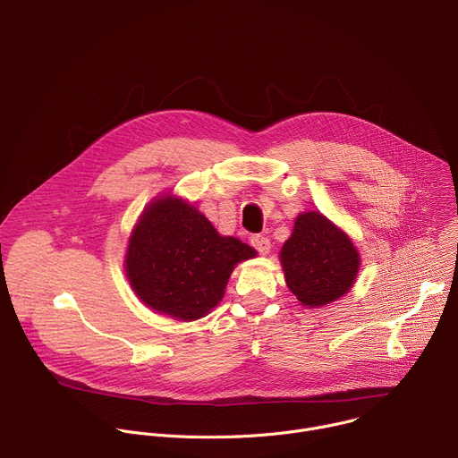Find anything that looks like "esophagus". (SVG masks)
<instances>
[{"label":"esophagus","instance_id":"obj_1","mask_svg":"<svg viewBox=\"0 0 458 458\" xmlns=\"http://www.w3.org/2000/svg\"><path fill=\"white\" fill-rule=\"evenodd\" d=\"M250 244L260 253V255H267L270 251V239L265 237V235H251L250 239Z\"/></svg>","mask_w":458,"mask_h":458}]
</instances>
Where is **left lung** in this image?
Instances as JSON below:
<instances>
[{
    "label": "left lung",
    "instance_id": "obj_1",
    "mask_svg": "<svg viewBox=\"0 0 458 458\" xmlns=\"http://www.w3.org/2000/svg\"><path fill=\"white\" fill-rule=\"evenodd\" d=\"M279 257L290 292L308 308L348 293L360 265L352 239L318 212L299 214Z\"/></svg>",
    "mask_w": 458,
    "mask_h": 458
}]
</instances>
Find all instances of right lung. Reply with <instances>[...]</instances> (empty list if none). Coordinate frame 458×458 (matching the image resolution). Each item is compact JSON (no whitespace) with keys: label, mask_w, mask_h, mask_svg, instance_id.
Instances as JSON below:
<instances>
[{"label":"right lung","mask_w":458,"mask_h":458,"mask_svg":"<svg viewBox=\"0 0 458 458\" xmlns=\"http://www.w3.org/2000/svg\"><path fill=\"white\" fill-rule=\"evenodd\" d=\"M257 251L223 237L193 205L163 195L141 214L128 239L124 272L140 301L177 320L210 313L237 263Z\"/></svg>","instance_id":"1"}]
</instances>
